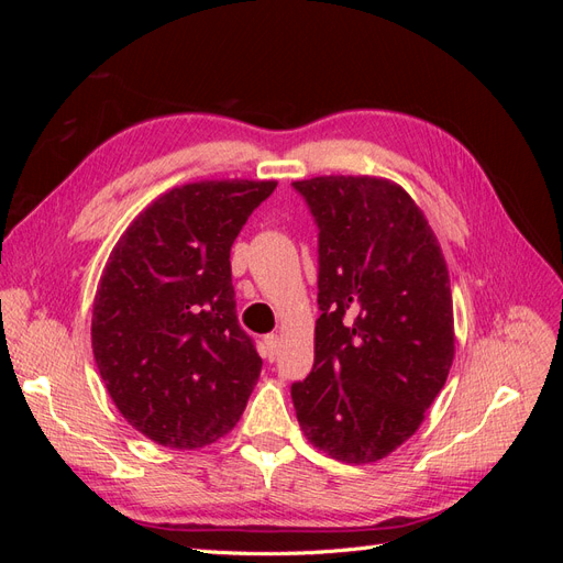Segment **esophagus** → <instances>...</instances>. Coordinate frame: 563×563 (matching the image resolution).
<instances>
[{
	"label": "esophagus",
	"mask_w": 563,
	"mask_h": 563,
	"mask_svg": "<svg viewBox=\"0 0 563 563\" xmlns=\"http://www.w3.org/2000/svg\"><path fill=\"white\" fill-rule=\"evenodd\" d=\"M279 350V335L277 333H267L265 335V360H275Z\"/></svg>",
	"instance_id": "esophagus-1"
}]
</instances>
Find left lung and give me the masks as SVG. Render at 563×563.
<instances>
[{
    "label": "left lung",
    "mask_w": 563,
    "mask_h": 563,
    "mask_svg": "<svg viewBox=\"0 0 563 563\" xmlns=\"http://www.w3.org/2000/svg\"><path fill=\"white\" fill-rule=\"evenodd\" d=\"M319 230L314 364L291 385L300 430L343 463H376L424 418L453 364L446 261L397 183H291Z\"/></svg>",
    "instance_id": "8db88e82"
}]
</instances>
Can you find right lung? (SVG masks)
Wrapping results in <instances>:
<instances>
[{
    "mask_svg": "<svg viewBox=\"0 0 563 563\" xmlns=\"http://www.w3.org/2000/svg\"><path fill=\"white\" fill-rule=\"evenodd\" d=\"M275 187H174L110 253L93 300V356L119 413L162 446L199 449L228 434L261 376L236 319L230 249Z\"/></svg>",
    "mask_w": 563,
    "mask_h": 563,
    "instance_id": "1",
    "label": "right lung"
}]
</instances>
